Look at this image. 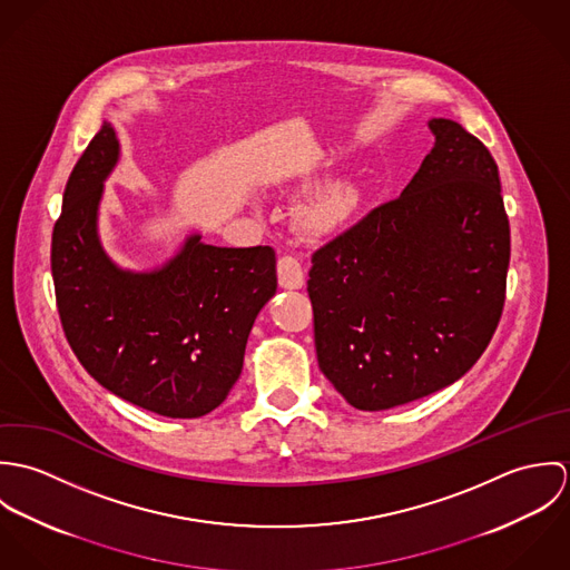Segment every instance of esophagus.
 Segmentation results:
<instances>
[{
	"label": "esophagus",
	"instance_id": "obj_1",
	"mask_svg": "<svg viewBox=\"0 0 570 570\" xmlns=\"http://www.w3.org/2000/svg\"><path fill=\"white\" fill-rule=\"evenodd\" d=\"M276 274H278V285L283 289H301L303 283H305V276H303V265L296 256L292 254H285L278 258L276 263Z\"/></svg>",
	"mask_w": 570,
	"mask_h": 570
}]
</instances>
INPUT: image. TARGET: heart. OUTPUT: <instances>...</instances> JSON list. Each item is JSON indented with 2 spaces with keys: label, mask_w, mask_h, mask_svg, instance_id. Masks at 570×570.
Instances as JSON below:
<instances>
[{
  "label": "heart",
  "mask_w": 570,
  "mask_h": 570,
  "mask_svg": "<svg viewBox=\"0 0 570 570\" xmlns=\"http://www.w3.org/2000/svg\"><path fill=\"white\" fill-rule=\"evenodd\" d=\"M364 188L355 179H335L303 210V226L309 233H328L346 224L362 206Z\"/></svg>",
  "instance_id": "heart-1"
}]
</instances>
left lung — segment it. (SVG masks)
I'll return each mask as SVG.
<instances>
[{
	"label": "left lung",
	"mask_w": 570,
	"mask_h": 570,
	"mask_svg": "<svg viewBox=\"0 0 570 570\" xmlns=\"http://www.w3.org/2000/svg\"><path fill=\"white\" fill-rule=\"evenodd\" d=\"M404 193L316 249L307 292L318 366L357 410H389L461 380L498 326L509 219L498 166L459 122Z\"/></svg>",
	"instance_id": "1"
}]
</instances>
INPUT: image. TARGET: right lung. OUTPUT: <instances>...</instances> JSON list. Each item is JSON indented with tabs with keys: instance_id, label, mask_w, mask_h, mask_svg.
I'll return each mask as SVG.
<instances>
[{
	"instance_id": "obj_1",
	"label": "right lung",
	"mask_w": 570,
	"mask_h": 570,
	"mask_svg": "<svg viewBox=\"0 0 570 570\" xmlns=\"http://www.w3.org/2000/svg\"><path fill=\"white\" fill-rule=\"evenodd\" d=\"M118 160L105 120L68 179L52 233L61 325L85 371L116 397L170 419L204 416L242 375L247 335L276 294V254L204 244L195 233L154 269L120 267L98 235Z\"/></svg>"
}]
</instances>
